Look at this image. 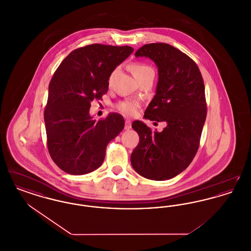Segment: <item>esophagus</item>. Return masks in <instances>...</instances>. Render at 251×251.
Instances as JSON below:
<instances>
[{
    "instance_id": "34e87169",
    "label": "esophagus",
    "mask_w": 251,
    "mask_h": 251,
    "mask_svg": "<svg viewBox=\"0 0 251 251\" xmlns=\"http://www.w3.org/2000/svg\"><path fill=\"white\" fill-rule=\"evenodd\" d=\"M125 130H130L131 128V122L130 120H125V126H124Z\"/></svg>"
}]
</instances>
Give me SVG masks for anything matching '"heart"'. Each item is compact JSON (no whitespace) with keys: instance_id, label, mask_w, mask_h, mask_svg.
<instances>
[{"instance_id":"heart-1","label":"heart","mask_w":251,"mask_h":251,"mask_svg":"<svg viewBox=\"0 0 251 251\" xmlns=\"http://www.w3.org/2000/svg\"><path fill=\"white\" fill-rule=\"evenodd\" d=\"M117 71H118V69L111 73V75L109 77V83H111V81L113 79V76L117 72ZM131 72H132L133 76L136 79L146 76L150 73H154L153 70L149 65H147L145 63H140V62H136V63L132 64ZM139 106H140V103H139L138 100H125V101H122V102L119 103L118 109L120 110L121 113H123L125 115L132 116L136 113V111H137Z\"/></svg>"}]
</instances>
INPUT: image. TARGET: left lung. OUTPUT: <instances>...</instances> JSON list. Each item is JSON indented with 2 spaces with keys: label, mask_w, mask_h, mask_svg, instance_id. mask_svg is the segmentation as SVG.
I'll list each match as a JSON object with an SVG mask.
<instances>
[{
  "label": "left lung",
  "mask_w": 251,
  "mask_h": 251,
  "mask_svg": "<svg viewBox=\"0 0 251 251\" xmlns=\"http://www.w3.org/2000/svg\"><path fill=\"white\" fill-rule=\"evenodd\" d=\"M134 55L152 60L159 73L144 118L156 124L165 121L167 127L159 132L142 121L132 122L139 143L131 152V166L144 178L171 179L191 164L200 147L207 115L202 76L188 55L167 43L146 44Z\"/></svg>",
  "instance_id": "8db88e82"
}]
</instances>
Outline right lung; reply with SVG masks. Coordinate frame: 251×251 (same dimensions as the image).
<instances>
[{"label": "right lung", "instance_id": "right-lung-1", "mask_svg": "<svg viewBox=\"0 0 251 251\" xmlns=\"http://www.w3.org/2000/svg\"><path fill=\"white\" fill-rule=\"evenodd\" d=\"M132 51L130 46L87 45L72 50L54 72L44 120L49 153L63 171L83 175L99 168L108 143L123 130L120 114L96 121L89 109L107 93L111 73Z\"/></svg>", "mask_w": 251, "mask_h": 251}]
</instances>
